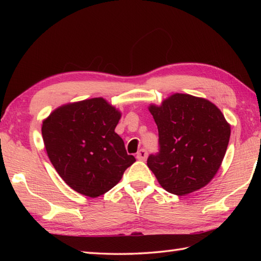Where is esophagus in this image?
<instances>
[{"label": "esophagus", "mask_w": 261, "mask_h": 261, "mask_svg": "<svg viewBox=\"0 0 261 261\" xmlns=\"http://www.w3.org/2000/svg\"><path fill=\"white\" fill-rule=\"evenodd\" d=\"M147 151L145 150V149H141V150L137 153V159L138 160H141V162H145V160L147 159Z\"/></svg>", "instance_id": "obj_1"}]
</instances>
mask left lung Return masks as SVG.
I'll use <instances>...</instances> for the list:
<instances>
[{
	"label": "left lung",
	"instance_id": "1",
	"mask_svg": "<svg viewBox=\"0 0 261 261\" xmlns=\"http://www.w3.org/2000/svg\"><path fill=\"white\" fill-rule=\"evenodd\" d=\"M160 151L147 160L164 190L178 196L201 190L214 178L229 145L231 126L208 99L175 93L150 104Z\"/></svg>",
	"mask_w": 261,
	"mask_h": 261
}]
</instances>
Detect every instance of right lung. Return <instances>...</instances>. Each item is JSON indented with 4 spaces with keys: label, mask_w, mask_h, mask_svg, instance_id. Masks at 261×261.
Here are the masks:
<instances>
[{
    "label": "right lung",
    "mask_w": 261,
    "mask_h": 261,
    "mask_svg": "<svg viewBox=\"0 0 261 261\" xmlns=\"http://www.w3.org/2000/svg\"><path fill=\"white\" fill-rule=\"evenodd\" d=\"M121 111L103 97L66 103L42 121L49 159L71 190L88 197L109 192L136 162L114 131Z\"/></svg>",
    "instance_id": "obj_1"
}]
</instances>
